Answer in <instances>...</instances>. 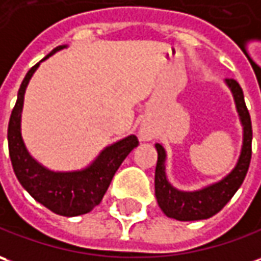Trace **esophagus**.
I'll return each instance as SVG.
<instances>
[{
    "label": "esophagus",
    "instance_id": "obj_1",
    "mask_svg": "<svg viewBox=\"0 0 261 261\" xmlns=\"http://www.w3.org/2000/svg\"><path fill=\"white\" fill-rule=\"evenodd\" d=\"M138 136H140V138H141L143 141H150V140H153L154 131L153 128L148 127L147 124H141L140 128H138Z\"/></svg>",
    "mask_w": 261,
    "mask_h": 261
}]
</instances>
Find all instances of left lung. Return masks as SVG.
<instances>
[{
  "label": "left lung",
  "instance_id": "1",
  "mask_svg": "<svg viewBox=\"0 0 261 261\" xmlns=\"http://www.w3.org/2000/svg\"><path fill=\"white\" fill-rule=\"evenodd\" d=\"M224 83L231 91L239 120L243 127L240 155L233 170L221 180L204 186L198 190L184 191L175 189L168 181L167 173H166L167 153L163 145L155 143V150H157V166H155V177H154L155 198L163 213L170 219L180 220V221L210 219L227 204L230 198L234 196L236 191L240 189V186L244 181V177L247 174L250 160H251V138H253L251 120H250L249 110L244 102V95L240 84L231 79H227Z\"/></svg>",
  "mask_w": 261,
  "mask_h": 261
}]
</instances>
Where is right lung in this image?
I'll use <instances>...</instances> for the list:
<instances>
[{"mask_svg": "<svg viewBox=\"0 0 261 261\" xmlns=\"http://www.w3.org/2000/svg\"><path fill=\"white\" fill-rule=\"evenodd\" d=\"M67 47L68 45L64 44L53 49L45 58L35 64L22 80L8 124V150L14 173L30 196L56 214L74 217L91 212L95 205L100 204L118 167L138 145V138L130 134L104 147L100 154L81 170L56 171L42 166L31 155L21 131L25 90L40 64Z\"/></svg>", "mask_w": 261, "mask_h": 261, "instance_id": "1", "label": "right lung"}]
</instances>
